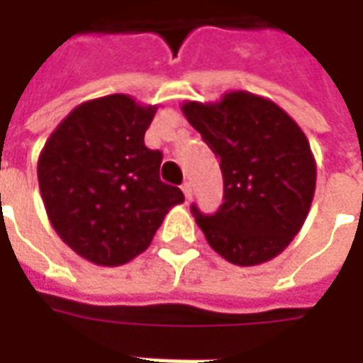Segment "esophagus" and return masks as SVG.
Here are the masks:
<instances>
[{"instance_id": "34e87169", "label": "esophagus", "mask_w": 363, "mask_h": 363, "mask_svg": "<svg viewBox=\"0 0 363 363\" xmlns=\"http://www.w3.org/2000/svg\"><path fill=\"white\" fill-rule=\"evenodd\" d=\"M182 191H184L186 200H191V184H189V182H184V184H182Z\"/></svg>"}]
</instances>
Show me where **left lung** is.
I'll list each match as a JSON object with an SVG mask.
<instances>
[{
	"label": "left lung",
	"instance_id": "1",
	"mask_svg": "<svg viewBox=\"0 0 363 363\" xmlns=\"http://www.w3.org/2000/svg\"><path fill=\"white\" fill-rule=\"evenodd\" d=\"M186 119L220 157L224 203L191 214L208 244L232 264L281 255L301 230L315 194V160L301 127L269 99L244 91L218 103H186Z\"/></svg>",
	"mask_w": 363,
	"mask_h": 363
}]
</instances>
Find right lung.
Wrapping results in <instances>:
<instances>
[{"label":"right lung","instance_id":"obj_1","mask_svg":"<svg viewBox=\"0 0 363 363\" xmlns=\"http://www.w3.org/2000/svg\"><path fill=\"white\" fill-rule=\"evenodd\" d=\"M157 106L127 94L78 105L38 160V184L54 230L77 255L119 267L151 244L165 214L184 202L160 179L161 151L145 147Z\"/></svg>","mask_w":363,"mask_h":363}]
</instances>
